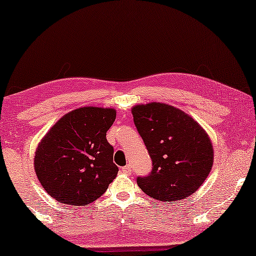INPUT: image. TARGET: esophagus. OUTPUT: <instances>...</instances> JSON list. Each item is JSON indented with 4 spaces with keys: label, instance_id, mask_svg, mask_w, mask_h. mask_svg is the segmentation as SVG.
I'll list each match as a JSON object with an SVG mask.
<instances>
[{
    "label": "esophagus",
    "instance_id": "1",
    "mask_svg": "<svg viewBox=\"0 0 256 256\" xmlns=\"http://www.w3.org/2000/svg\"><path fill=\"white\" fill-rule=\"evenodd\" d=\"M122 172H124V174H130L132 172V166L130 164H127L124 166V167H122Z\"/></svg>",
    "mask_w": 256,
    "mask_h": 256
}]
</instances>
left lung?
I'll list each match as a JSON object with an SVG mask.
<instances>
[{"label": "left lung", "instance_id": "8db88e82", "mask_svg": "<svg viewBox=\"0 0 256 256\" xmlns=\"http://www.w3.org/2000/svg\"><path fill=\"white\" fill-rule=\"evenodd\" d=\"M132 112L152 160L150 174L136 180L138 187L162 202L190 196L213 167L207 132L181 109L160 102L136 104Z\"/></svg>", "mask_w": 256, "mask_h": 256}]
</instances>
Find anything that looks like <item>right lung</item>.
I'll list each match as a JSON object with an SVG mask.
<instances>
[{"instance_id":"add662e5","label":"right lung","mask_w":256,"mask_h":256,"mask_svg":"<svg viewBox=\"0 0 256 256\" xmlns=\"http://www.w3.org/2000/svg\"><path fill=\"white\" fill-rule=\"evenodd\" d=\"M114 108L82 107L63 115L38 146L34 168L43 189L63 204L87 206L114 181L118 168L106 138Z\"/></svg>"}]
</instances>
